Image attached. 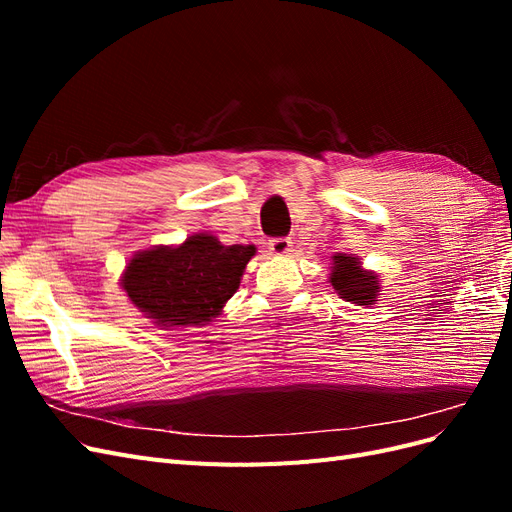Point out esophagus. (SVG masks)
Segmentation results:
<instances>
[{"label":"esophagus","mask_w":512,"mask_h":512,"mask_svg":"<svg viewBox=\"0 0 512 512\" xmlns=\"http://www.w3.org/2000/svg\"><path fill=\"white\" fill-rule=\"evenodd\" d=\"M292 250V241L286 239V237H277V239H271L269 241V252L271 254H277V256H284Z\"/></svg>","instance_id":"1"}]
</instances>
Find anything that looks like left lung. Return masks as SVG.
I'll list each match as a JSON object with an SVG mask.
<instances>
[{
  "label": "left lung",
  "mask_w": 512,
  "mask_h": 512,
  "mask_svg": "<svg viewBox=\"0 0 512 512\" xmlns=\"http://www.w3.org/2000/svg\"><path fill=\"white\" fill-rule=\"evenodd\" d=\"M333 265L331 284L337 294H342V299L356 305H374L380 292L376 273L363 271L356 258L346 254L333 256Z\"/></svg>",
  "instance_id": "1"
}]
</instances>
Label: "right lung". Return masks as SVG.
I'll use <instances>...</instances> for the list:
<instances>
[{
	"mask_svg": "<svg viewBox=\"0 0 512 512\" xmlns=\"http://www.w3.org/2000/svg\"><path fill=\"white\" fill-rule=\"evenodd\" d=\"M254 254V245L226 247L211 235H194L179 247L136 254L121 286L156 324L198 327L222 312Z\"/></svg>",
	"mask_w": 512,
	"mask_h": 512,
	"instance_id": "right-lung-1",
	"label": "right lung"
}]
</instances>
